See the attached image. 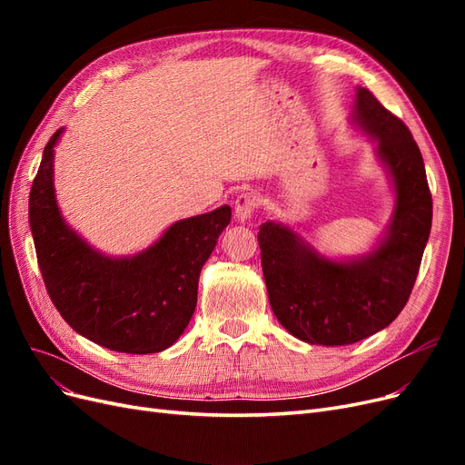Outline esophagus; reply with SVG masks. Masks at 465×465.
<instances>
[{
    "instance_id": "esophagus-1",
    "label": "esophagus",
    "mask_w": 465,
    "mask_h": 465,
    "mask_svg": "<svg viewBox=\"0 0 465 465\" xmlns=\"http://www.w3.org/2000/svg\"><path fill=\"white\" fill-rule=\"evenodd\" d=\"M258 203H260V200H258V195H254V193H241V195H238L236 202H234L236 219L241 223L248 221L252 217V213H254V209L258 207Z\"/></svg>"
}]
</instances>
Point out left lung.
<instances>
[{"label": "left lung", "instance_id": "left-lung-1", "mask_svg": "<svg viewBox=\"0 0 465 465\" xmlns=\"http://www.w3.org/2000/svg\"><path fill=\"white\" fill-rule=\"evenodd\" d=\"M351 124L374 142L391 182V219L371 252L333 260L287 224L265 221L258 242L272 311L311 345H351L398 318L410 299L430 234L432 198L425 163L407 125L357 87Z\"/></svg>", "mask_w": 465, "mask_h": 465}]
</instances>
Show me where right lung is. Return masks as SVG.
I'll list each match as a JSON object with an SVG mask.
<instances>
[{
    "instance_id": "add662e5",
    "label": "right lung",
    "mask_w": 465,
    "mask_h": 465,
    "mask_svg": "<svg viewBox=\"0 0 465 465\" xmlns=\"http://www.w3.org/2000/svg\"><path fill=\"white\" fill-rule=\"evenodd\" d=\"M55 132L29 195V223L54 306L79 335L118 353L147 355L184 333L198 302L202 267L231 223V207L173 223L134 256H106L62 217L54 190Z\"/></svg>"
}]
</instances>
